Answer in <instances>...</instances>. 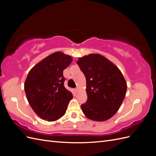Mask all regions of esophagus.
I'll use <instances>...</instances> for the list:
<instances>
[{
    "label": "esophagus",
    "instance_id": "esophagus-1",
    "mask_svg": "<svg viewBox=\"0 0 156 156\" xmlns=\"http://www.w3.org/2000/svg\"><path fill=\"white\" fill-rule=\"evenodd\" d=\"M79 90V88H75V92H78Z\"/></svg>",
    "mask_w": 156,
    "mask_h": 156
}]
</instances>
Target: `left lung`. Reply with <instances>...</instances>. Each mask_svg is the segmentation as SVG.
Masks as SVG:
<instances>
[{"mask_svg": "<svg viewBox=\"0 0 156 156\" xmlns=\"http://www.w3.org/2000/svg\"><path fill=\"white\" fill-rule=\"evenodd\" d=\"M77 64L87 81V101L83 113L94 121H105L116 114L124 100L127 84L120 69L99 54L79 58Z\"/></svg>", "mask_w": 156, "mask_h": 156, "instance_id": "1", "label": "left lung"}]
</instances>
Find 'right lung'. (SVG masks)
<instances>
[{"mask_svg":"<svg viewBox=\"0 0 156 156\" xmlns=\"http://www.w3.org/2000/svg\"><path fill=\"white\" fill-rule=\"evenodd\" d=\"M70 56L55 52L36 64L28 73L25 91L29 104L41 119L55 121L64 116L73 95L64 86L63 70Z\"/></svg>","mask_w":156,"mask_h":156,"instance_id":"right-lung-1","label":"right lung"}]
</instances>
